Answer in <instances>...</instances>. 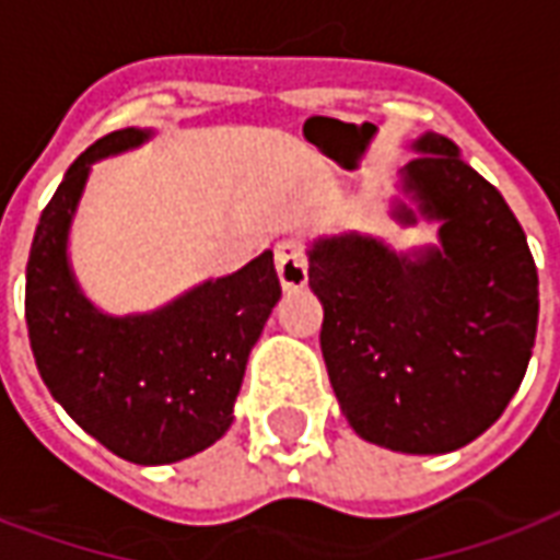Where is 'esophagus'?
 <instances>
[{
    "instance_id": "esophagus-1",
    "label": "esophagus",
    "mask_w": 560,
    "mask_h": 560,
    "mask_svg": "<svg viewBox=\"0 0 560 560\" xmlns=\"http://www.w3.org/2000/svg\"><path fill=\"white\" fill-rule=\"evenodd\" d=\"M276 269H279L281 288L296 291L308 281V255L296 240H281L276 246Z\"/></svg>"
}]
</instances>
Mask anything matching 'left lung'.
<instances>
[{
  "instance_id": "left-lung-1",
  "label": "left lung",
  "mask_w": 560,
  "mask_h": 560,
  "mask_svg": "<svg viewBox=\"0 0 560 560\" xmlns=\"http://www.w3.org/2000/svg\"><path fill=\"white\" fill-rule=\"evenodd\" d=\"M400 172L439 246L397 255L376 237L317 240L308 284L320 350L350 428L404 454H448L499 421L537 335V267L523 225L457 144L424 132ZM397 201L395 219L416 225Z\"/></svg>"
}]
</instances>
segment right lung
Instances as JSON below:
<instances>
[{
    "label": "right lung",
    "instance_id": "obj_1",
    "mask_svg": "<svg viewBox=\"0 0 560 560\" xmlns=\"http://www.w3.org/2000/svg\"><path fill=\"white\" fill-rule=\"evenodd\" d=\"M151 132H109L91 144L49 198L26 264V326L44 383L101 445L139 466L210 448L234 421L252 347L281 296L272 252L205 281L151 314L97 312L73 279L68 231L91 163Z\"/></svg>",
    "mask_w": 560,
    "mask_h": 560
}]
</instances>
